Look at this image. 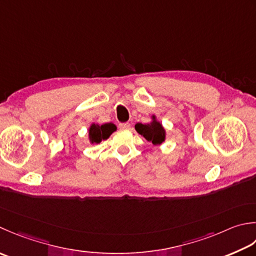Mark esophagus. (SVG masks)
Segmentation results:
<instances>
[{"label": "esophagus", "instance_id": "esophagus-1", "mask_svg": "<svg viewBox=\"0 0 256 256\" xmlns=\"http://www.w3.org/2000/svg\"><path fill=\"white\" fill-rule=\"evenodd\" d=\"M118 128H121V130H128V128H131V124H130L128 122H126V123H120L118 124Z\"/></svg>", "mask_w": 256, "mask_h": 256}]
</instances>
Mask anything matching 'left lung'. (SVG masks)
Segmentation results:
<instances>
[{
  "label": "left lung",
  "instance_id": "1",
  "mask_svg": "<svg viewBox=\"0 0 256 256\" xmlns=\"http://www.w3.org/2000/svg\"><path fill=\"white\" fill-rule=\"evenodd\" d=\"M135 130L153 145H160L165 141V130L162 126V124L156 121L155 115L152 116V122L148 124H135Z\"/></svg>",
  "mask_w": 256,
  "mask_h": 256
}]
</instances>
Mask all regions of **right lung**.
<instances>
[{
    "instance_id": "add662e5",
    "label": "right lung",
    "mask_w": 256,
    "mask_h": 256,
    "mask_svg": "<svg viewBox=\"0 0 256 256\" xmlns=\"http://www.w3.org/2000/svg\"><path fill=\"white\" fill-rule=\"evenodd\" d=\"M116 126L113 123H105L102 125L98 124H91L88 128V140L92 144H98L102 140H106L110 138Z\"/></svg>"
}]
</instances>
